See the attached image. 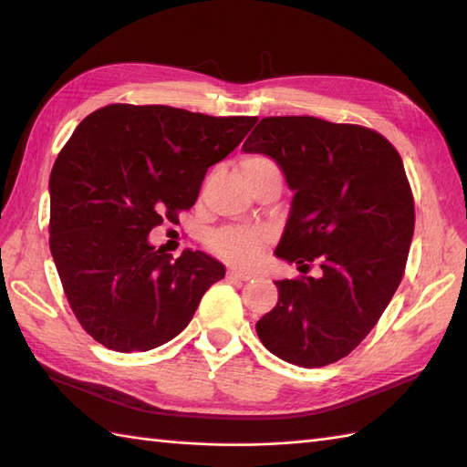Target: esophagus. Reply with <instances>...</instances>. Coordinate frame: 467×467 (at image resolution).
Returning a JSON list of instances; mask_svg holds the SVG:
<instances>
[{
	"instance_id": "obj_1",
	"label": "esophagus",
	"mask_w": 467,
	"mask_h": 467,
	"mask_svg": "<svg viewBox=\"0 0 467 467\" xmlns=\"http://www.w3.org/2000/svg\"><path fill=\"white\" fill-rule=\"evenodd\" d=\"M226 276L228 279H236V281H251L253 273H246L243 269H234V266H231V269L226 271Z\"/></svg>"
}]
</instances>
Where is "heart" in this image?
I'll use <instances>...</instances> for the list:
<instances>
[{
	"instance_id": "b5f03b06",
	"label": "heart",
	"mask_w": 467,
	"mask_h": 467,
	"mask_svg": "<svg viewBox=\"0 0 467 467\" xmlns=\"http://www.w3.org/2000/svg\"><path fill=\"white\" fill-rule=\"evenodd\" d=\"M241 172L244 176V181L263 172L281 174L279 166H276L269 156L263 154L244 156L241 161ZM265 241V234L259 231H249V228H223V231L213 234L211 249L228 263L249 265L256 261V256L261 254Z\"/></svg>"
}]
</instances>
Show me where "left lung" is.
<instances>
[{"instance_id":"8db88e82","label":"left lung","mask_w":467,"mask_h":467,"mask_svg":"<svg viewBox=\"0 0 467 467\" xmlns=\"http://www.w3.org/2000/svg\"><path fill=\"white\" fill-rule=\"evenodd\" d=\"M243 150L271 156L295 192L275 254L305 273L276 281L279 301L256 335L286 363L339 361L403 279L415 206L401 156L371 128L313 116L263 118ZM311 262L320 263L317 280L306 276Z\"/></svg>"}]
</instances>
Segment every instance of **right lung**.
Listing matches in <instances>:
<instances>
[{"instance_id":"add662e5","label":"right lung","mask_w":467,"mask_h":467,"mask_svg":"<svg viewBox=\"0 0 467 467\" xmlns=\"http://www.w3.org/2000/svg\"><path fill=\"white\" fill-rule=\"evenodd\" d=\"M256 118L110 104L86 116L49 174V251L84 331L118 353L150 351L191 323L224 266L148 243L196 202L208 166Z\"/></svg>"}]
</instances>
